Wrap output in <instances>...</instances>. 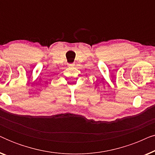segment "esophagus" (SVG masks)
<instances>
[{
    "label": "esophagus",
    "mask_w": 155,
    "mask_h": 155,
    "mask_svg": "<svg viewBox=\"0 0 155 155\" xmlns=\"http://www.w3.org/2000/svg\"><path fill=\"white\" fill-rule=\"evenodd\" d=\"M74 66V64H73V63H71V64H68V68H72Z\"/></svg>",
    "instance_id": "esophagus-1"
}]
</instances>
